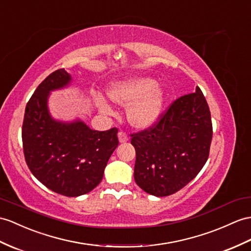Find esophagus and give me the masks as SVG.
Returning a JSON list of instances; mask_svg holds the SVG:
<instances>
[{
  "instance_id": "obj_1",
  "label": "esophagus",
  "mask_w": 251,
  "mask_h": 251,
  "mask_svg": "<svg viewBox=\"0 0 251 251\" xmlns=\"http://www.w3.org/2000/svg\"><path fill=\"white\" fill-rule=\"evenodd\" d=\"M118 139H119V143H126L127 140H129V137H127L126 133L119 132L118 133Z\"/></svg>"
}]
</instances>
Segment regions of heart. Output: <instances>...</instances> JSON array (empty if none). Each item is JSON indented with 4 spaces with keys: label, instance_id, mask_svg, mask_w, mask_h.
<instances>
[{
    "label": "heart",
    "instance_id": "b5f03b06",
    "mask_svg": "<svg viewBox=\"0 0 251 251\" xmlns=\"http://www.w3.org/2000/svg\"><path fill=\"white\" fill-rule=\"evenodd\" d=\"M109 100L121 106H129L126 118L136 129H148L154 126L163 113L166 94L154 78L133 75L114 82L107 90ZM101 111L109 113L105 101H99Z\"/></svg>",
    "mask_w": 251,
    "mask_h": 251
}]
</instances>
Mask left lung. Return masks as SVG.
<instances>
[{
    "label": "left lung",
    "mask_w": 251,
    "mask_h": 251,
    "mask_svg": "<svg viewBox=\"0 0 251 251\" xmlns=\"http://www.w3.org/2000/svg\"><path fill=\"white\" fill-rule=\"evenodd\" d=\"M212 135L210 108L196 87L176 99L154 126L131 135L136 184L156 197L180 191L204 166Z\"/></svg>",
    "instance_id": "left-lung-1"
}]
</instances>
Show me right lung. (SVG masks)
Instances as JSON below:
<instances>
[{
  "mask_svg": "<svg viewBox=\"0 0 251 251\" xmlns=\"http://www.w3.org/2000/svg\"><path fill=\"white\" fill-rule=\"evenodd\" d=\"M72 77L58 69L46 77L25 107L22 142L25 161L35 178L67 197L87 194L99 184L118 146V130H91L84 121L54 119L49 111L50 93L69 86Z\"/></svg>",
  "mask_w": 251,
  "mask_h": 251,
  "instance_id": "obj_1",
  "label": "right lung"
}]
</instances>
